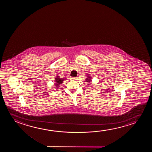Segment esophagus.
<instances>
[{
    "label": "esophagus",
    "instance_id": "obj_1",
    "mask_svg": "<svg viewBox=\"0 0 152 152\" xmlns=\"http://www.w3.org/2000/svg\"><path fill=\"white\" fill-rule=\"evenodd\" d=\"M72 79L74 80H77V77H72Z\"/></svg>",
    "mask_w": 152,
    "mask_h": 152
}]
</instances>
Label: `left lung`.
I'll return each mask as SVG.
<instances>
[{"label": "left lung", "instance_id": "obj_1", "mask_svg": "<svg viewBox=\"0 0 152 152\" xmlns=\"http://www.w3.org/2000/svg\"><path fill=\"white\" fill-rule=\"evenodd\" d=\"M91 77H90L89 74H88L87 78V79H86V80H87L86 81H88V83H89L88 85H89V83L91 82Z\"/></svg>", "mask_w": 152, "mask_h": 152}]
</instances>
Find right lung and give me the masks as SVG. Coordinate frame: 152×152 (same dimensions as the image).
Wrapping results in <instances>:
<instances>
[{
    "label": "right lung",
    "instance_id": "1",
    "mask_svg": "<svg viewBox=\"0 0 152 152\" xmlns=\"http://www.w3.org/2000/svg\"><path fill=\"white\" fill-rule=\"evenodd\" d=\"M55 85H54L56 86V88H58L59 87H60V85L61 84H62L63 83V81L64 80H65L64 78H60V77H59V76H56V78H55Z\"/></svg>",
    "mask_w": 152,
    "mask_h": 152
}]
</instances>
